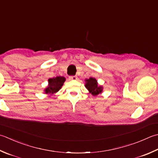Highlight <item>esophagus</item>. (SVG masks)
Here are the masks:
<instances>
[{
    "label": "esophagus",
    "instance_id": "esophagus-1",
    "mask_svg": "<svg viewBox=\"0 0 158 158\" xmlns=\"http://www.w3.org/2000/svg\"><path fill=\"white\" fill-rule=\"evenodd\" d=\"M69 79L70 80H73V81H75V80L77 79V76H70Z\"/></svg>",
    "mask_w": 158,
    "mask_h": 158
}]
</instances>
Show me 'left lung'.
Masks as SVG:
<instances>
[{
    "label": "left lung",
    "mask_w": 158,
    "mask_h": 158,
    "mask_svg": "<svg viewBox=\"0 0 158 158\" xmlns=\"http://www.w3.org/2000/svg\"><path fill=\"white\" fill-rule=\"evenodd\" d=\"M85 88L88 89L89 93H91L93 96H97L103 92V87L101 85H98L97 79L94 78H90L85 79Z\"/></svg>",
    "instance_id": "left-lung-1"
}]
</instances>
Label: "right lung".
<instances>
[{
    "label": "right lung",
    "mask_w": 158,
    "mask_h": 158,
    "mask_svg": "<svg viewBox=\"0 0 158 158\" xmlns=\"http://www.w3.org/2000/svg\"><path fill=\"white\" fill-rule=\"evenodd\" d=\"M65 81H66V78L61 76L49 79L48 87L45 88L44 93L51 95L55 94L62 87Z\"/></svg>",
    "instance_id": "add662e5"
}]
</instances>
